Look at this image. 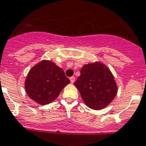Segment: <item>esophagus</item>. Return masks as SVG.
<instances>
[{"mask_svg": "<svg viewBox=\"0 0 146 146\" xmlns=\"http://www.w3.org/2000/svg\"><path fill=\"white\" fill-rule=\"evenodd\" d=\"M70 80L71 83H73L75 82V77H74V76H71V77L70 78Z\"/></svg>", "mask_w": 146, "mask_h": 146, "instance_id": "1", "label": "esophagus"}]
</instances>
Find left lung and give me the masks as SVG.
Instances as JSON below:
<instances>
[{
    "label": "left lung",
    "mask_w": 146,
    "mask_h": 146,
    "mask_svg": "<svg viewBox=\"0 0 146 146\" xmlns=\"http://www.w3.org/2000/svg\"><path fill=\"white\" fill-rule=\"evenodd\" d=\"M88 107L99 110L112 103L117 94L118 86L112 72L101 62L83 66L80 76L74 83Z\"/></svg>",
    "instance_id": "1"
}]
</instances>
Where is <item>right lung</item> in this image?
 <instances>
[{"mask_svg":"<svg viewBox=\"0 0 146 146\" xmlns=\"http://www.w3.org/2000/svg\"><path fill=\"white\" fill-rule=\"evenodd\" d=\"M70 83L60 67L52 61L43 60L30 70L24 87L31 100L40 105H46L58 97Z\"/></svg>","mask_w":146,"mask_h":146,"instance_id":"add662e5","label":"right lung"}]
</instances>
